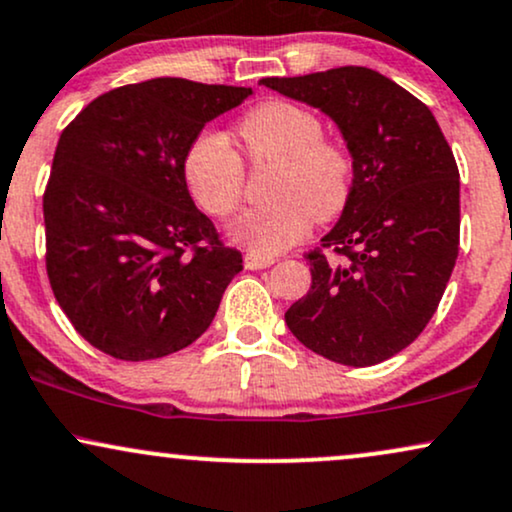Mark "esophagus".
Listing matches in <instances>:
<instances>
[{"instance_id":"34e87169","label":"esophagus","mask_w":512,"mask_h":512,"mask_svg":"<svg viewBox=\"0 0 512 512\" xmlns=\"http://www.w3.org/2000/svg\"><path fill=\"white\" fill-rule=\"evenodd\" d=\"M274 264V257H267V255H260V252H248L245 255V267L248 269H267Z\"/></svg>"}]
</instances>
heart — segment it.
Returning <instances> with one entry per match:
<instances>
[{
	"mask_svg": "<svg viewBox=\"0 0 512 512\" xmlns=\"http://www.w3.org/2000/svg\"><path fill=\"white\" fill-rule=\"evenodd\" d=\"M322 119L293 102H264L238 121L245 157L274 164L267 205L252 207L233 221L231 236L262 255H274L310 231L312 221L334 219L353 190V157L324 138ZM183 174L193 200L212 217H229L243 200L245 166L231 140L202 131L190 143Z\"/></svg>",
	"mask_w": 512,
	"mask_h": 512,
	"instance_id": "b5f03b06",
	"label": "heart"
}]
</instances>
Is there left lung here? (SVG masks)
Segmentation results:
<instances>
[{
	"mask_svg": "<svg viewBox=\"0 0 512 512\" xmlns=\"http://www.w3.org/2000/svg\"><path fill=\"white\" fill-rule=\"evenodd\" d=\"M260 85L329 116L353 157V190L310 252L312 286L288 307L312 353L369 367L408 348L439 307L460 243V174L427 104L391 78L341 66Z\"/></svg>",
	"mask_w": 512,
	"mask_h": 512,
	"instance_id": "left-lung-1",
	"label": "left lung"
}]
</instances>
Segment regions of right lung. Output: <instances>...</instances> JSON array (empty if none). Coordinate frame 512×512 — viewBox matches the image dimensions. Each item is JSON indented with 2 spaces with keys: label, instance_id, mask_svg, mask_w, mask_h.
<instances>
[{
  "label": "right lung",
  "instance_id": "add662e5",
  "mask_svg": "<svg viewBox=\"0 0 512 512\" xmlns=\"http://www.w3.org/2000/svg\"><path fill=\"white\" fill-rule=\"evenodd\" d=\"M250 95L152 78L104 92L64 128L42 200L47 276L90 346L157 360L212 324L243 257L195 207L183 162L205 123Z\"/></svg>",
  "mask_w": 512,
  "mask_h": 512
}]
</instances>
